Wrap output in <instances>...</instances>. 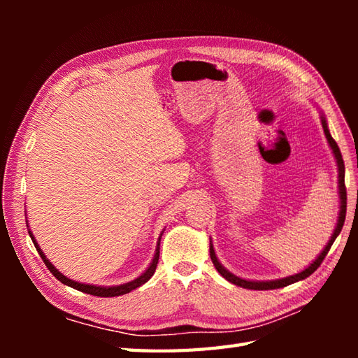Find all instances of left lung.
<instances>
[{"label":"left lung","instance_id":"1","mask_svg":"<svg viewBox=\"0 0 358 358\" xmlns=\"http://www.w3.org/2000/svg\"><path fill=\"white\" fill-rule=\"evenodd\" d=\"M322 126H323V131H324V135H326V140H328L329 146L334 152V157H336L337 159V167H338V194H340V214H338V222H337V226L336 229H334V234L332 237L329 240L328 245H326V248L322 250V254L318 255L315 258V262L310 263V266H308V268L305 271H301L299 273H295V275H289V277H285V278H280V280H271V281H250V280H245V278H240L237 275H234V273H231L227 269H224L222 263L218 262V258L215 255V250H214V246H209V252H210V260L212 263H214L215 269L222 273V275L227 280L231 281V283L237 285L240 287H245V289H254V291H268V289H278V287H285L287 285H292L295 283V281H300V280H305L306 277H309L310 273H314L318 268H320V264L323 263L324 257L328 255L329 249L332 246V243L336 241V238L338 237V234L341 232V227H343L345 224V218H346V186H345V163H343V158H341V152L337 146L336 140L332 138L331 134H329V129H328V123H326V118L322 115Z\"/></svg>","mask_w":358,"mask_h":358}]
</instances>
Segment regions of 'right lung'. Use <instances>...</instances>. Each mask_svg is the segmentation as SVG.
Instances as JSON below:
<instances>
[{"label":"right lung","instance_id":"obj_1","mask_svg":"<svg viewBox=\"0 0 358 358\" xmlns=\"http://www.w3.org/2000/svg\"><path fill=\"white\" fill-rule=\"evenodd\" d=\"M29 235H30V238H32V241H34V245H35V248H36V250H38V254H40V257L43 258L44 264L48 266V269L53 273V275H55L59 281H62V283H64V285H67V286H71V287H73V289H77V291H81V292H85V294H90V295H95V296H118V295H124V294L131 292V291H134V289L140 287L141 285L146 283V281H148L152 275H154V272H155V269H157L158 258H159V240H162V235H159L158 243H157V249H155L154 260H152L149 268H148L146 271H144L138 278H135V280H132V281H129V283L120 285V286L104 287V286H94V285L78 283V281H73V280H71V278L64 277L63 273L59 272V271L55 268V266H53V264L48 260V258H45V255H44V252L41 250V248L38 246V243L35 241L32 232L29 231Z\"/></svg>","mask_w":358,"mask_h":358}]
</instances>
